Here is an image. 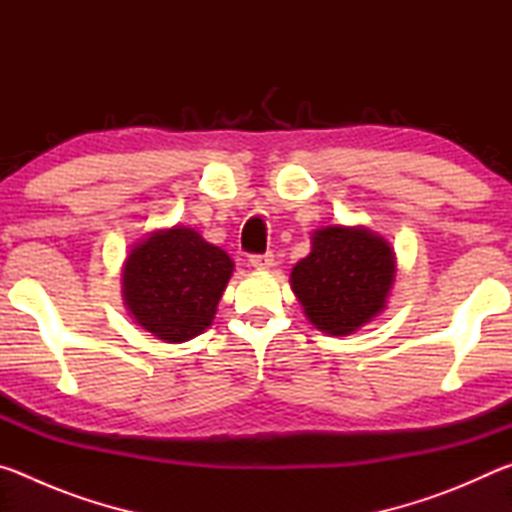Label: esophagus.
I'll use <instances>...</instances> for the list:
<instances>
[{"label":"esophagus","instance_id":"esophagus-1","mask_svg":"<svg viewBox=\"0 0 512 512\" xmlns=\"http://www.w3.org/2000/svg\"><path fill=\"white\" fill-rule=\"evenodd\" d=\"M250 266L253 268H271L273 266V253H262V255H250Z\"/></svg>","mask_w":512,"mask_h":512}]
</instances>
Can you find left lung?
Segmentation results:
<instances>
[{"instance_id": "1", "label": "left lung", "mask_w": 512, "mask_h": 512, "mask_svg": "<svg viewBox=\"0 0 512 512\" xmlns=\"http://www.w3.org/2000/svg\"><path fill=\"white\" fill-rule=\"evenodd\" d=\"M395 277V255L366 228L318 230L311 253L291 271V287L318 329L345 336L381 309Z\"/></svg>"}]
</instances>
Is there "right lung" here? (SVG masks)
<instances>
[{
  "instance_id": "right-lung-1",
  "label": "right lung",
  "mask_w": 512,
  "mask_h": 512,
  "mask_svg": "<svg viewBox=\"0 0 512 512\" xmlns=\"http://www.w3.org/2000/svg\"><path fill=\"white\" fill-rule=\"evenodd\" d=\"M232 259L189 228L153 232L124 264V298L137 325L183 343L212 325Z\"/></svg>"
}]
</instances>
